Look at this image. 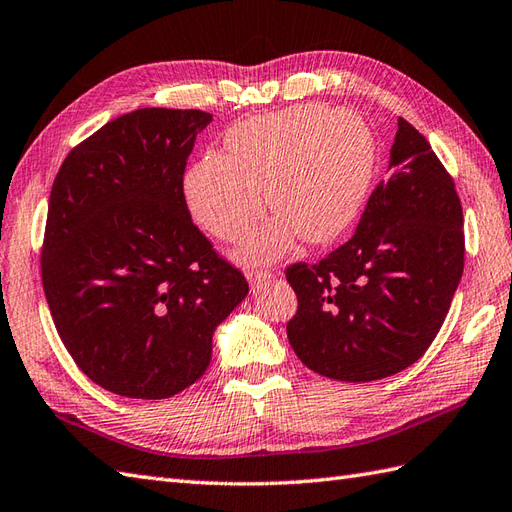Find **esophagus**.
Segmentation results:
<instances>
[{"label": "esophagus", "instance_id": "esophagus-1", "mask_svg": "<svg viewBox=\"0 0 512 512\" xmlns=\"http://www.w3.org/2000/svg\"><path fill=\"white\" fill-rule=\"evenodd\" d=\"M246 277H248V283H251V288L255 290V288H259V285H264L266 281H270L272 279V275L268 270H248L246 272Z\"/></svg>", "mask_w": 512, "mask_h": 512}]
</instances>
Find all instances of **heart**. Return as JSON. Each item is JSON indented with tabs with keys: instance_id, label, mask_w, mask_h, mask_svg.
<instances>
[{
	"instance_id": "obj_1",
	"label": "heart",
	"mask_w": 512,
	"mask_h": 512,
	"mask_svg": "<svg viewBox=\"0 0 512 512\" xmlns=\"http://www.w3.org/2000/svg\"><path fill=\"white\" fill-rule=\"evenodd\" d=\"M227 157L211 152L185 176L192 216L220 240L240 242L264 216L275 222L244 248L268 261L292 242H329L349 227L373 174V137L358 113L299 104L255 115L224 135Z\"/></svg>"
}]
</instances>
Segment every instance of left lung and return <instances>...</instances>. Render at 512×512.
<instances>
[{"mask_svg":"<svg viewBox=\"0 0 512 512\" xmlns=\"http://www.w3.org/2000/svg\"><path fill=\"white\" fill-rule=\"evenodd\" d=\"M388 178L349 242L285 279L299 299L288 340L314 373L373 382L417 362L449 312L465 268L462 207L427 139L399 117Z\"/></svg>","mask_w":512,"mask_h":512,"instance_id":"1","label":"left lung"}]
</instances>
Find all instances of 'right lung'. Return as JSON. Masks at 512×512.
<instances>
[{
  "label": "right lung",
  "instance_id": "right-lung-1",
  "mask_svg": "<svg viewBox=\"0 0 512 512\" xmlns=\"http://www.w3.org/2000/svg\"><path fill=\"white\" fill-rule=\"evenodd\" d=\"M196 109H137L67 154L47 205L41 277L65 349L91 382L165 399L211 362L213 331L248 283L189 216Z\"/></svg>",
  "mask_w": 512,
  "mask_h": 512
}]
</instances>
